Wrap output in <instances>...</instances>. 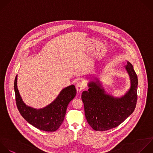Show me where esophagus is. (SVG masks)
<instances>
[{
	"mask_svg": "<svg viewBox=\"0 0 153 153\" xmlns=\"http://www.w3.org/2000/svg\"><path fill=\"white\" fill-rule=\"evenodd\" d=\"M85 87V85H84V84L83 82H79L76 84V90L78 92H80Z\"/></svg>",
	"mask_w": 153,
	"mask_h": 153,
	"instance_id": "esophagus-1",
	"label": "esophagus"
}]
</instances>
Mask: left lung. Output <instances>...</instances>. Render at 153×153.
Listing matches in <instances>:
<instances>
[{"label":"left lung","instance_id":"1","mask_svg":"<svg viewBox=\"0 0 153 153\" xmlns=\"http://www.w3.org/2000/svg\"><path fill=\"white\" fill-rule=\"evenodd\" d=\"M130 79L129 89L120 97L108 93L100 79L90 77L88 91L82 93L85 115L95 130L105 131L121 124L134 111L137 102L138 79L133 65L127 61L124 66Z\"/></svg>","mask_w":153,"mask_h":153}]
</instances>
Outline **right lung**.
<instances>
[{"label":"right lung","mask_w":153,"mask_h":153,"mask_svg":"<svg viewBox=\"0 0 153 153\" xmlns=\"http://www.w3.org/2000/svg\"><path fill=\"white\" fill-rule=\"evenodd\" d=\"M16 100L22 117L31 125L45 131H54L62 125L69 102L75 97L76 91L74 85L61 90L57 97L50 104L42 108H35L27 105L18 90L17 75L14 81Z\"/></svg>","instance_id":"1"}]
</instances>
